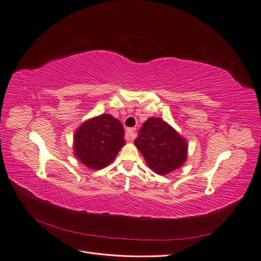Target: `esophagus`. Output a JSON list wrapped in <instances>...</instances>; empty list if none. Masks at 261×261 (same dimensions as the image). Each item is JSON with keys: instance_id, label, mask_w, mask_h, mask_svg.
<instances>
[{"instance_id": "esophagus-1", "label": "esophagus", "mask_w": 261, "mask_h": 261, "mask_svg": "<svg viewBox=\"0 0 261 261\" xmlns=\"http://www.w3.org/2000/svg\"><path fill=\"white\" fill-rule=\"evenodd\" d=\"M126 137L129 141H132L135 138V129L134 128H128L126 131Z\"/></svg>"}]
</instances>
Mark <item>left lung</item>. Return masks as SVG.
I'll return each instance as SVG.
<instances>
[{"instance_id": "left-lung-1", "label": "left lung", "mask_w": 261, "mask_h": 261, "mask_svg": "<svg viewBox=\"0 0 261 261\" xmlns=\"http://www.w3.org/2000/svg\"><path fill=\"white\" fill-rule=\"evenodd\" d=\"M148 166L159 175H166L187 160V142L161 118L147 119L134 140Z\"/></svg>"}]
</instances>
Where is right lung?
Wrapping results in <instances>:
<instances>
[{"label":"right lung","mask_w":261,"mask_h":261,"mask_svg":"<svg viewBox=\"0 0 261 261\" xmlns=\"http://www.w3.org/2000/svg\"><path fill=\"white\" fill-rule=\"evenodd\" d=\"M121 122L109 114H102L84 122L74 134L75 156L92 169L109 165L123 146Z\"/></svg>","instance_id":"add662e5"}]
</instances>
